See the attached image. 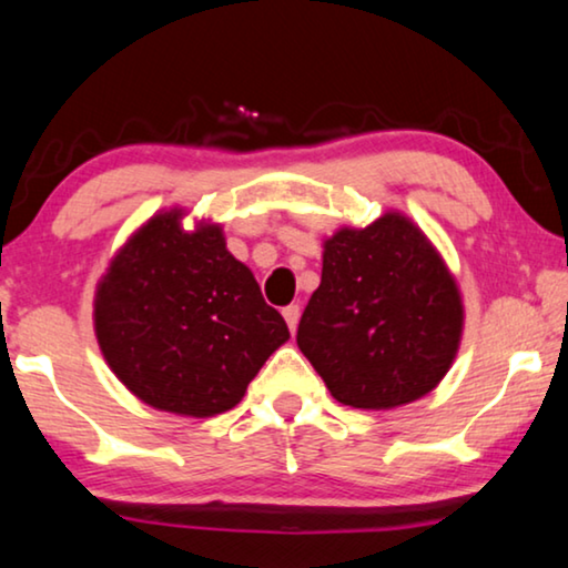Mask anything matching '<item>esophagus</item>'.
I'll list each match as a JSON object with an SVG mask.
<instances>
[{
  "instance_id": "34e87169",
  "label": "esophagus",
  "mask_w": 568,
  "mask_h": 568,
  "mask_svg": "<svg viewBox=\"0 0 568 568\" xmlns=\"http://www.w3.org/2000/svg\"><path fill=\"white\" fill-rule=\"evenodd\" d=\"M282 315H284L286 325H290V331H292V333L297 331V323H300V305H290V307H284V310H282Z\"/></svg>"
}]
</instances>
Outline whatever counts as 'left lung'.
I'll return each mask as SVG.
<instances>
[{"instance_id":"obj_1","label":"left lung","mask_w":568,"mask_h":568,"mask_svg":"<svg viewBox=\"0 0 568 568\" xmlns=\"http://www.w3.org/2000/svg\"><path fill=\"white\" fill-rule=\"evenodd\" d=\"M460 286L426 232L398 209L323 240L321 286L297 346L333 398L390 410L429 395L463 341Z\"/></svg>"}]
</instances>
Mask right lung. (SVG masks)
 <instances>
[{"mask_svg": "<svg viewBox=\"0 0 568 568\" xmlns=\"http://www.w3.org/2000/svg\"><path fill=\"white\" fill-rule=\"evenodd\" d=\"M160 209L100 276L92 323L103 359L146 406L209 418L235 408L278 346L284 317L227 251L220 222Z\"/></svg>", "mask_w": 568, "mask_h": 568, "instance_id": "add662e5", "label": "right lung"}]
</instances>
